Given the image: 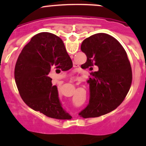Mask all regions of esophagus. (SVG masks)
Returning <instances> with one entry per match:
<instances>
[{
    "mask_svg": "<svg viewBox=\"0 0 146 146\" xmlns=\"http://www.w3.org/2000/svg\"><path fill=\"white\" fill-rule=\"evenodd\" d=\"M78 66H79V65H78V64H75V63H74V64H73V67H74V68H76V67H78Z\"/></svg>",
    "mask_w": 146,
    "mask_h": 146,
    "instance_id": "obj_1",
    "label": "esophagus"
}]
</instances>
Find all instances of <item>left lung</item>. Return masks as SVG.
I'll return each instance as SVG.
<instances>
[{"label": "left lung", "mask_w": 146, "mask_h": 146, "mask_svg": "<svg viewBox=\"0 0 146 146\" xmlns=\"http://www.w3.org/2000/svg\"><path fill=\"white\" fill-rule=\"evenodd\" d=\"M81 51L87 56L84 68L92 71L88 83L90 100L79 115L98 117L115 110L126 98L132 81V71L126 51L113 36L98 33L86 38Z\"/></svg>", "instance_id": "8db88e82"}]
</instances>
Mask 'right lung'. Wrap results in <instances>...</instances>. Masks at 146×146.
Wrapping results in <instances>:
<instances>
[{
	"label": "right lung",
	"instance_id": "add662e5",
	"mask_svg": "<svg viewBox=\"0 0 146 146\" xmlns=\"http://www.w3.org/2000/svg\"><path fill=\"white\" fill-rule=\"evenodd\" d=\"M73 63L61 38L49 32L36 35L25 46L15 68V79L23 101L35 111L57 119L72 118L62 107L50 71L68 70Z\"/></svg>",
	"mask_w": 146,
	"mask_h": 146
}]
</instances>
